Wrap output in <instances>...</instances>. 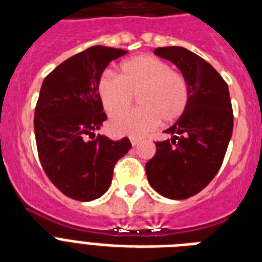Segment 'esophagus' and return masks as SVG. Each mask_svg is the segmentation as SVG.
Listing matches in <instances>:
<instances>
[{
	"mask_svg": "<svg viewBox=\"0 0 262 262\" xmlns=\"http://www.w3.org/2000/svg\"><path fill=\"white\" fill-rule=\"evenodd\" d=\"M129 141H131V144H133V146H138V144H139V142H141V139H138V138H135V137H131L129 138Z\"/></svg>",
	"mask_w": 262,
	"mask_h": 262,
	"instance_id": "34e87169",
	"label": "esophagus"
}]
</instances>
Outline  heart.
Masks as SVG:
<instances>
[{"label":"heart","instance_id":"b5f03b06","mask_svg":"<svg viewBox=\"0 0 262 262\" xmlns=\"http://www.w3.org/2000/svg\"><path fill=\"white\" fill-rule=\"evenodd\" d=\"M104 110L115 115L138 96L141 108L125 111L111 120V129L119 135L141 137L160 123H173L184 115L189 101V86L181 73L171 70L162 59L134 56L120 66L119 77L101 75L97 83Z\"/></svg>","mask_w":262,"mask_h":262}]
</instances>
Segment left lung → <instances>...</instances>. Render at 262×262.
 <instances>
[{"label": "left lung", "instance_id": "8db88e82", "mask_svg": "<svg viewBox=\"0 0 262 262\" xmlns=\"http://www.w3.org/2000/svg\"><path fill=\"white\" fill-rule=\"evenodd\" d=\"M154 54L170 60L189 86L184 115L157 142V151L146 164L150 185L160 194L184 200L212 181L221 169L233 134V108L229 86L208 62L184 47H158Z\"/></svg>", "mask_w": 262, "mask_h": 262}]
</instances>
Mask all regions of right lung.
Segmentation results:
<instances>
[{"mask_svg":"<svg viewBox=\"0 0 262 262\" xmlns=\"http://www.w3.org/2000/svg\"><path fill=\"white\" fill-rule=\"evenodd\" d=\"M120 48L93 46L47 75L35 108V138L41 167L68 198L91 202L105 193L115 164L131 148L128 138H95L106 120L97 83Z\"/></svg>","mask_w":262,"mask_h":262,"instance_id":"right-lung-1","label":"right lung"}]
</instances>
